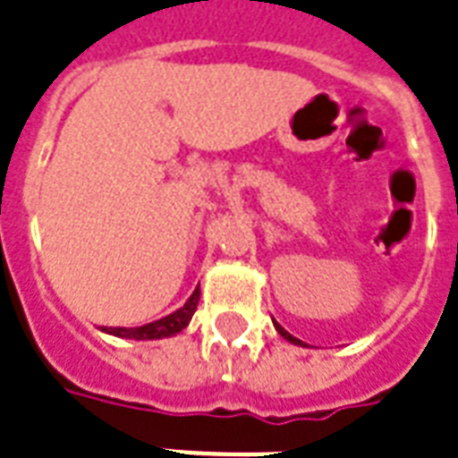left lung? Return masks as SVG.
I'll return each instance as SVG.
<instances>
[{
    "label": "left lung",
    "instance_id": "1",
    "mask_svg": "<svg viewBox=\"0 0 458 458\" xmlns=\"http://www.w3.org/2000/svg\"><path fill=\"white\" fill-rule=\"evenodd\" d=\"M275 327H277V332H279V335H282V336H284L286 342H292V344H299V346H303V342H301V339H296V336H292V335H289V332H286V329L282 327V325H279V322H275Z\"/></svg>",
    "mask_w": 458,
    "mask_h": 458
}]
</instances>
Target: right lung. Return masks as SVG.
<instances>
[{
	"label": "right lung",
	"mask_w": 458,
	"mask_h": 458,
	"mask_svg": "<svg viewBox=\"0 0 458 458\" xmlns=\"http://www.w3.org/2000/svg\"><path fill=\"white\" fill-rule=\"evenodd\" d=\"M198 301H200V286L196 292L191 293V299L174 310L172 315H165L155 322H148V325H140V327H102V332L107 335L122 336V339H136V342H148V339H165V336L179 335L181 329L189 327L191 318L196 313Z\"/></svg>",
	"instance_id": "obj_1"
}]
</instances>
